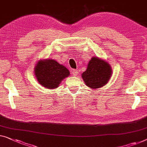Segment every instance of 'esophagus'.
Segmentation results:
<instances>
[{
	"label": "esophagus",
	"instance_id": "esophagus-1",
	"mask_svg": "<svg viewBox=\"0 0 147 147\" xmlns=\"http://www.w3.org/2000/svg\"><path fill=\"white\" fill-rule=\"evenodd\" d=\"M71 73H72V75H73L74 76H76L78 75V70H76V69H73L72 70Z\"/></svg>",
	"mask_w": 147,
	"mask_h": 147
}]
</instances>
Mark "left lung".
<instances>
[{"instance_id": "left-lung-1", "label": "left lung", "mask_w": 147, "mask_h": 147, "mask_svg": "<svg viewBox=\"0 0 147 147\" xmlns=\"http://www.w3.org/2000/svg\"><path fill=\"white\" fill-rule=\"evenodd\" d=\"M112 75L111 66L105 59L93 56L89 60L87 69L82 74L87 86L91 89L101 88L109 82Z\"/></svg>"}]
</instances>
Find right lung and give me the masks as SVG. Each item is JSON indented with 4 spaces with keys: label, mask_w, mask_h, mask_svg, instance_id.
I'll list each match as a JSON object with an SVG mask.
<instances>
[{
    "label": "right lung",
    "mask_w": 147,
    "mask_h": 147,
    "mask_svg": "<svg viewBox=\"0 0 147 147\" xmlns=\"http://www.w3.org/2000/svg\"><path fill=\"white\" fill-rule=\"evenodd\" d=\"M65 66L52 59H40L34 67V75L38 83L46 89L58 88L61 82L69 76Z\"/></svg>",
    "instance_id": "right-lung-1"
}]
</instances>
